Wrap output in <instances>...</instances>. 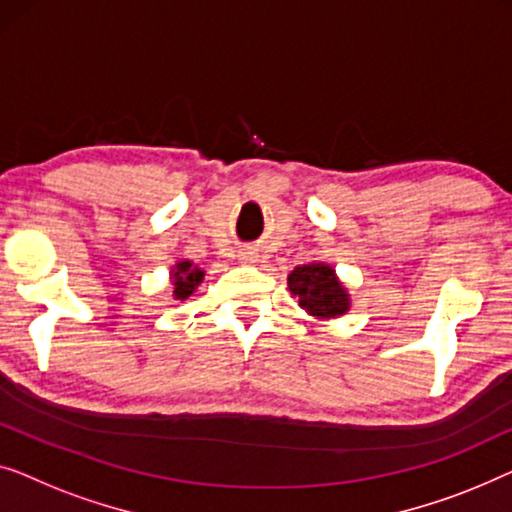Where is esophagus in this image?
<instances>
[{
	"instance_id": "34e87169",
	"label": "esophagus",
	"mask_w": 512,
	"mask_h": 512,
	"mask_svg": "<svg viewBox=\"0 0 512 512\" xmlns=\"http://www.w3.org/2000/svg\"><path fill=\"white\" fill-rule=\"evenodd\" d=\"M239 259H241V262H246V264H253V262H255V255L250 253V250H241Z\"/></svg>"
}]
</instances>
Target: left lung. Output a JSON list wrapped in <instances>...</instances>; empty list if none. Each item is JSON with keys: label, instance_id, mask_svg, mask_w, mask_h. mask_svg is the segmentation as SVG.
<instances>
[{"label": "left lung", "instance_id": "obj_1", "mask_svg": "<svg viewBox=\"0 0 512 512\" xmlns=\"http://www.w3.org/2000/svg\"><path fill=\"white\" fill-rule=\"evenodd\" d=\"M287 290L315 320L341 318L352 306L348 287L336 276L334 266L320 262V259L297 266L287 276Z\"/></svg>", "mask_w": 512, "mask_h": 512}]
</instances>
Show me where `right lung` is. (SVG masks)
<instances>
[{
	"mask_svg": "<svg viewBox=\"0 0 512 512\" xmlns=\"http://www.w3.org/2000/svg\"><path fill=\"white\" fill-rule=\"evenodd\" d=\"M204 276L206 271L199 269V266L190 262V259H181V262H176L169 271L171 285H174V290H171V299L174 301L190 299L192 294L197 292V287L204 283Z\"/></svg>",
	"mask_w": 512,
	"mask_h": 512,
	"instance_id": "obj_1",
	"label": "right lung"
}]
</instances>
